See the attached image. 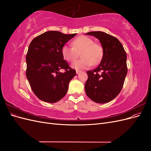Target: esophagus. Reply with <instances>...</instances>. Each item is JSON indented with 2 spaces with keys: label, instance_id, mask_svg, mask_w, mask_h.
I'll use <instances>...</instances> for the list:
<instances>
[{
  "label": "esophagus",
  "instance_id": "34e87169",
  "mask_svg": "<svg viewBox=\"0 0 151 151\" xmlns=\"http://www.w3.org/2000/svg\"><path fill=\"white\" fill-rule=\"evenodd\" d=\"M82 71L81 70H76V74H79V73H81Z\"/></svg>",
  "mask_w": 151,
  "mask_h": 151
}]
</instances>
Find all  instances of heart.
<instances>
[{
	"instance_id": "heart-1",
	"label": "heart",
	"mask_w": 151,
	"mask_h": 151,
	"mask_svg": "<svg viewBox=\"0 0 151 151\" xmlns=\"http://www.w3.org/2000/svg\"><path fill=\"white\" fill-rule=\"evenodd\" d=\"M72 47L64 45L62 48V55L67 62H73L78 58L81 51L82 58L72 63L75 68H86L101 62L103 55L102 47L94 43L92 38L86 36H79L73 40Z\"/></svg>"
}]
</instances>
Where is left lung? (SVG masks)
I'll return each mask as SVG.
<instances>
[{"label":"left lung","mask_w":151,"mask_h":151,"mask_svg":"<svg viewBox=\"0 0 151 151\" xmlns=\"http://www.w3.org/2000/svg\"><path fill=\"white\" fill-rule=\"evenodd\" d=\"M99 40L103 55L99 65L87 71L88 79L85 84L87 96L98 103H106L120 93L127 74V54L116 38L102 31L87 33Z\"/></svg>","instance_id":"obj_1"}]
</instances>
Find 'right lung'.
I'll return each mask as SVG.
<instances>
[{"label":"right lung","instance_id":"right-lung-1","mask_svg":"<svg viewBox=\"0 0 151 151\" xmlns=\"http://www.w3.org/2000/svg\"><path fill=\"white\" fill-rule=\"evenodd\" d=\"M76 35L49 31L36 36L29 44L26 74L32 91L42 101L55 103L66 94L76 71L63 60L62 48ZM60 69L65 72L60 73Z\"/></svg>","mask_w":151,"mask_h":151}]
</instances>
